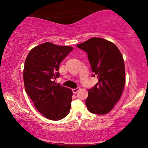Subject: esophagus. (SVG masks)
<instances>
[{
    "label": "esophagus",
    "instance_id": "obj_1",
    "mask_svg": "<svg viewBox=\"0 0 148 148\" xmlns=\"http://www.w3.org/2000/svg\"><path fill=\"white\" fill-rule=\"evenodd\" d=\"M80 90V88H73L72 89V92H73V93H74V94H76V93L78 92V91Z\"/></svg>",
    "mask_w": 148,
    "mask_h": 148
}]
</instances>
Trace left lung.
I'll list each match as a JSON object with an SVG mask.
<instances>
[{
  "instance_id": "8db88e82",
  "label": "left lung",
  "mask_w": 148,
  "mask_h": 148,
  "mask_svg": "<svg viewBox=\"0 0 148 148\" xmlns=\"http://www.w3.org/2000/svg\"><path fill=\"white\" fill-rule=\"evenodd\" d=\"M87 53L92 76L99 82L88 90L86 99L90 113L105 115L116 105L123 90L125 70L122 54L111 41L92 37L76 45Z\"/></svg>"
}]
</instances>
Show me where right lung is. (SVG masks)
<instances>
[{
    "instance_id": "right-lung-1",
    "label": "right lung",
    "mask_w": 148,
    "mask_h": 148,
    "mask_svg": "<svg viewBox=\"0 0 148 148\" xmlns=\"http://www.w3.org/2000/svg\"><path fill=\"white\" fill-rule=\"evenodd\" d=\"M73 47L45 42L29 51L25 60L23 80L26 92L45 117L58 121L70 113L72 91L55 83L60 64Z\"/></svg>"
}]
</instances>
